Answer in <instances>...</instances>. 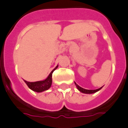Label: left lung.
<instances>
[{
    "mask_svg": "<svg viewBox=\"0 0 128 128\" xmlns=\"http://www.w3.org/2000/svg\"><path fill=\"white\" fill-rule=\"evenodd\" d=\"M75 85H76V88H77V89L78 90L80 91V92H81L82 93H88V94H90V93H95V92H98V91H99L100 90L101 88L102 87L98 89H96V90H86V89H84L80 87L79 86L77 85V84H76V83L75 82Z\"/></svg>",
    "mask_w": 128,
    "mask_h": 128,
    "instance_id": "left-lung-1",
    "label": "left lung"
}]
</instances>
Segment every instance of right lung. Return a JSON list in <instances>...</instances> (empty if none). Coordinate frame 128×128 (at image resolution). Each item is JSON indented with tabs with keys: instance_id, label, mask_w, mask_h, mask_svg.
I'll list each match as a JSON object with an SVG mask.
<instances>
[{
	"instance_id": "obj_1",
	"label": "right lung",
	"mask_w": 128,
	"mask_h": 128,
	"mask_svg": "<svg viewBox=\"0 0 128 128\" xmlns=\"http://www.w3.org/2000/svg\"><path fill=\"white\" fill-rule=\"evenodd\" d=\"M58 66L55 68L52 71L50 74L49 75L46 79L42 81H37V82H28L26 80H24L26 84L34 92H42L44 91L47 90L50 88L51 87L52 83V73L57 68Z\"/></svg>"
}]
</instances>
